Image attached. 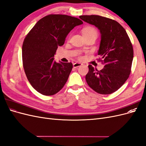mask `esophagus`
<instances>
[{
    "mask_svg": "<svg viewBox=\"0 0 146 146\" xmlns=\"http://www.w3.org/2000/svg\"><path fill=\"white\" fill-rule=\"evenodd\" d=\"M82 63H78V62H77V63H74L73 64V66H74V68H78V67H79V66H80L81 65H82Z\"/></svg>",
    "mask_w": 146,
    "mask_h": 146,
    "instance_id": "esophagus-1",
    "label": "esophagus"
}]
</instances>
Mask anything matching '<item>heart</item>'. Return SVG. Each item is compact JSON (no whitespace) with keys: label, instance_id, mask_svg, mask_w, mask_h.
I'll use <instances>...</instances> for the list:
<instances>
[{"label":"heart","instance_id":"obj_1","mask_svg":"<svg viewBox=\"0 0 146 146\" xmlns=\"http://www.w3.org/2000/svg\"><path fill=\"white\" fill-rule=\"evenodd\" d=\"M82 34L83 36L84 35H96V36L98 35V32L95 28L92 27H87L84 28L82 30Z\"/></svg>","mask_w":146,"mask_h":146}]
</instances>
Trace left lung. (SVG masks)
<instances>
[{
  "instance_id": "1",
  "label": "left lung",
  "mask_w": 146,
  "mask_h": 146,
  "mask_svg": "<svg viewBox=\"0 0 146 146\" xmlns=\"http://www.w3.org/2000/svg\"><path fill=\"white\" fill-rule=\"evenodd\" d=\"M80 18L100 30L101 41L97 59L105 66L100 70L88 66L86 81L94 91L110 94L119 89L129 77L133 48L125 30L117 21L98 15H83Z\"/></svg>"
}]
</instances>
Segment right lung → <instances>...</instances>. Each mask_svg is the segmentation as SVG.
Returning <instances> with one entry per match:
<instances>
[{
	"label": "right lung",
	"mask_w": 146,
	"mask_h": 146,
	"mask_svg": "<svg viewBox=\"0 0 146 146\" xmlns=\"http://www.w3.org/2000/svg\"><path fill=\"white\" fill-rule=\"evenodd\" d=\"M82 24L75 17L48 15L39 20L26 35L22 49L23 67L31 85L39 93L54 95L64 86L72 63H56L54 56L70 31Z\"/></svg>",
	"instance_id": "1"
}]
</instances>
